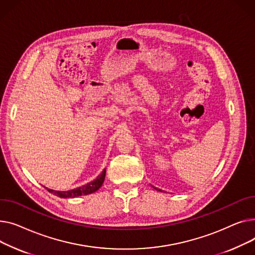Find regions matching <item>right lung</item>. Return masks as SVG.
I'll use <instances>...</instances> for the list:
<instances>
[{"mask_svg":"<svg viewBox=\"0 0 255 255\" xmlns=\"http://www.w3.org/2000/svg\"><path fill=\"white\" fill-rule=\"evenodd\" d=\"M105 175H106V169H105L94 181L89 182L85 185H82L81 187L78 188H74L68 191H58V190H52L48 188V191L55 194V196L59 197V198H76L79 196H86V194L96 192L103 184L104 180H105Z\"/></svg>","mask_w":255,"mask_h":255,"instance_id":"add662e5","label":"right lung"}]
</instances>
